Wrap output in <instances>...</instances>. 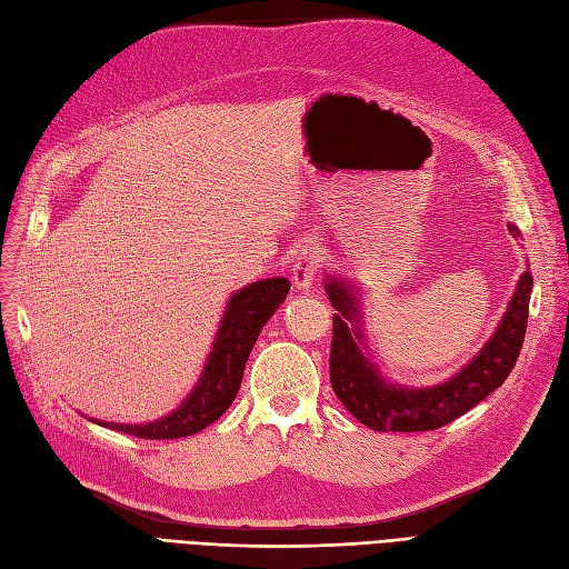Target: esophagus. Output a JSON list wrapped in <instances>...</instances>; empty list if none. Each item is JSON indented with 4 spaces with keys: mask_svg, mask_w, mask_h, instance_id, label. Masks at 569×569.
Here are the masks:
<instances>
[{
    "mask_svg": "<svg viewBox=\"0 0 569 569\" xmlns=\"http://www.w3.org/2000/svg\"><path fill=\"white\" fill-rule=\"evenodd\" d=\"M318 251L316 247H306L301 256L297 258V263L291 266V282H295L299 289H311L316 272H318Z\"/></svg>",
    "mask_w": 569,
    "mask_h": 569,
    "instance_id": "1",
    "label": "esophagus"
}]
</instances>
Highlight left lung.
Masks as SVG:
<instances>
[{
  "mask_svg": "<svg viewBox=\"0 0 569 569\" xmlns=\"http://www.w3.org/2000/svg\"><path fill=\"white\" fill-rule=\"evenodd\" d=\"M508 228L520 237L518 228ZM531 284L527 268L496 332L468 366L460 368L451 380L416 389L387 382L377 366L370 363L363 353L368 347L363 343V322L353 289L330 274L325 291L337 311L332 316L330 349V380L337 399L375 432H429L453 422L501 387L515 368L527 332Z\"/></svg>",
  "mask_w": 569,
  "mask_h": 569,
  "instance_id": "left-lung-1",
  "label": "left lung"
}]
</instances>
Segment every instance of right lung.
I'll use <instances>...</instances> for the list:
<instances>
[{"mask_svg": "<svg viewBox=\"0 0 569 569\" xmlns=\"http://www.w3.org/2000/svg\"><path fill=\"white\" fill-rule=\"evenodd\" d=\"M287 278L251 282L249 287L234 291L226 313H222L213 351L206 358L197 387L189 391L187 399L170 416L144 425L92 422L140 439H180L201 432L234 401L253 343L261 335L263 325L287 299Z\"/></svg>", "mask_w": 569, "mask_h": 569, "instance_id": "obj_1", "label": "right lung"}]
</instances>
